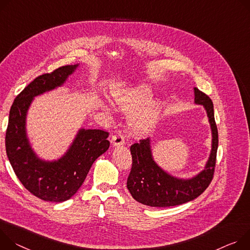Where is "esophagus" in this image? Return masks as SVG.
<instances>
[{
	"label": "esophagus",
	"mask_w": 250,
	"mask_h": 250,
	"mask_svg": "<svg viewBox=\"0 0 250 250\" xmlns=\"http://www.w3.org/2000/svg\"><path fill=\"white\" fill-rule=\"evenodd\" d=\"M125 141H124V137L122 134H117L112 136L111 138V144H112L113 147H118L121 145H124Z\"/></svg>",
	"instance_id": "34e87169"
}]
</instances>
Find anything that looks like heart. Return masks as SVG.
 Masks as SVG:
<instances>
[{
  "label": "heart",
  "instance_id": "1",
  "mask_svg": "<svg viewBox=\"0 0 250 250\" xmlns=\"http://www.w3.org/2000/svg\"><path fill=\"white\" fill-rule=\"evenodd\" d=\"M153 97L154 90L146 83L112 93V100L120 110L132 112L128 117V127L132 134L147 135L159 122L164 103L161 100L151 103Z\"/></svg>",
  "mask_w": 250,
  "mask_h": 250
}]
</instances>
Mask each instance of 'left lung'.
I'll return each mask as SVG.
<instances>
[{
	"label": "left lung",
	"mask_w": 250,
	"mask_h": 250,
	"mask_svg": "<svg viewBox=\"0 0 250 250\" xmlns=\"http://www.w3.org/2000/svg\"><path fill=\"white\" fill-rule=\"evenodd\" d=\"M193 93L195 103L203 105L206 109L211 130V150L205 169L188 179L177 178L156 163L150 138L140 140L130 148L133 163L127 180V188L137 202L156 208L179 206L198 198L210 184L218 146L213 104L210 98L198 88H193Z\"/></svg>",
	"instance_id": "1"
}]
</instances>
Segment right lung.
Here are the masks:
<instances>
[{"label": "right lung", "mask_w": 250, "mask_h": 250, "mask_svg": "<svg viewBox=\"0 0 250 250\" xmlns=\"http://www.w3.org/2000/svg\"><path fill=\"white\" fill-rule=\"evenodd\" d=\"M79 64L62 66L32 81L15 99L6 132V151L15 174L34 196L45 202L69 200L84 182L94 161L109 148L108 132L80 128L67 151L57 160H43L26 133V116L34 98L62 86Z\"/></svg>", "instance_id": "obj_1"}]
</instances>
